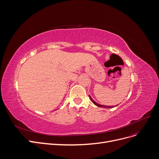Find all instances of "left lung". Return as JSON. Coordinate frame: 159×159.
I'll return each mask as SVG.
<instances>
[{
    "instance_id": "obj_1",
    "label": "left lung",
    "mask_w": 159,
    "mask_h": 159,
    "mask_svg": "<svg viewBox=\"0 0 159 159\" xmlns=\"http://www.w3.org/2000/svg\"><path fill=\"white\" fill-rule=\"evenodd\" d=\"M89 97H90V99H91V101L92 102V103L94 104V105H96V106H98V107H103V108H107V109H108V108H112V107H115V106H107V105H100V104H99V103H96L94 100H93V99L92 98V97L89 95Z\"/></svg>"
}]
</instances>
